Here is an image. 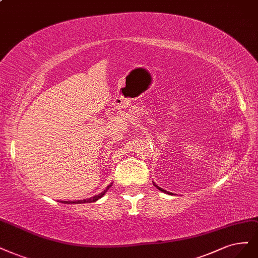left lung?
<instances>
[{
    "label": "left lung",
    "mask_w": 258,
    "mask_h": 258,
    "mask_svg": "<svg viewBox=\"0 0 258 258\" xmlns=\"http://www.w3.org/2000/svg\"><path fill=\"white\" fill-rule=\"evenodd\" d=\"M154 184H155V183H154ZM155 185H156V184H155ZM156 186H157V188H158V189H159V190H160V191H162V192H165V193H167V194H172V193H171V192H167V191H165V190H163V189H162V188H159V186H158V185H156Z\"/></svg>",
    "instance_id": "1"
}]
</instances>
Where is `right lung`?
I'll return each mask as SVG.
<instances>
[{
    "label": "right lung",
    "instance_id": "obj_1",
    "mask_svg": "<svg viewBox=\"0 0 258 258\" xmlns=\"http://www.w3.org/2000/svg\"><path fill=\"white\" fill-rule=\"evenodd\" d=\"M112 186V183L111 184H109L108 186H106L105 188V190L104 191H102L100 194H98V195H95L94 198H91V199H85V200H81V201H77V202H75V201H61V203H64V204H84V203H93V202H96V201H98L99 199H101L103 195L105 194V192L108 191L110 188Z\"/></svg>",
    "mask_w": 258,
    "mask_h": 258
}]
</instances>
